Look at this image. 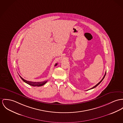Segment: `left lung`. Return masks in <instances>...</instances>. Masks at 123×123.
I'll list each match as a JSON object with an SVG mask.
<instances>
[{
  "label": "left lung",
  "mask_w": 123,
  "mask_h": 123,
  "mask_svg": "<svg viewBox=\"0 0 123 123\" xmlns=\"http://www.w3.org/2000/svg\"><path fill=\"white\" fill-rule=\"evenodd\" d=\"M106 73H105V75H104V77H103V79H102V80H101V81H100V82H99V83H98V84H96V85H95V86H93V87H92V88H90V89H93V88H95V87H96V86H98V85H99V84H100V83H101V82H102V81H103V80H104V77H105V75H106Z\"/></svg>",
  "instance_id": "obj_1"
}]
</instances>
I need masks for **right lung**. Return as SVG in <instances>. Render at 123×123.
<instances>
[{
  "mask_svg": "<svg viewBox=\"0 0 123 123\" xmlns=\"http://www.w3.org/2000/svg\"><path fill=\"white\" fill-rule=\"evenodd\" d=\"M57 65V63L55 65V66H56ZM19 77H20V78L22 79V80L24 82H25V83H26L27 84H28V85H31V86H42L43 85H44L47 82V81H43V82H32V81H27V80H24L20 76H19Z\"/></svg>",
  "mask_w": 123,
  "mask_h": 123,
  "instance_id": "add662e5",
  "label": "right lung"
}]
</instances>
